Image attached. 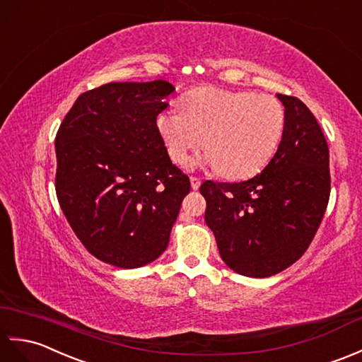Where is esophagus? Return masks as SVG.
I'll use <instances>...</instances> for the list:
<instances>
[{
  "label": "esophagus",
  "mask_w": 362,
  "mask_h": 362,
  "mask_svg": "<svg viewBox=\"0 0 362 362\" xmlns=\"http://www.w3.org/2000/svg\"><path fill=\"white\" fill-rule=\"evenodd\" d=\"M190 186H192V189H194V190L199 189V186H202V180L197 178V176H192V178H190Z\"/></svg>",
  "instance_id": "esophagus-1"
}]
</instances>
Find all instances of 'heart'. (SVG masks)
Returning <instances> with one entry per match:
<instances>
[{"instance_id": "obj_1", "label": "heart", "mask_w": 362, "mask_h": 362, "mask_svg": "<svg viewBox=\"0 0 362 362\" xmlns=\"http://www.w3.org/2000/svg\"><path fill=\"white\" fill-rule=\"evenodd\" d=\"M182 108L156 116L158 134L176 164L204 146L202 163L223 178L243 180L260 172L282 141L285 111L271 94L202 86L184 98Z\"/></svg>"}]
</instances>
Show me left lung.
I'll return each mask as SVG.
<instances>
[{
  "mask_svg": "<svg viewBox=\"0 0 362 362\" xmlns=\"http://www.w3.org/2000/svg\"><path fill=\"white\" fill-rule=\"evenodd\" d=\"M277 99L285 107V130L263 172L242 182L206 181L199 189L223 262L255 279L300 259L330 198V153L316 117L297 98Z\"/></svg>",
  "mask_w": 362,
  "mask_h": 362,
  "instance_id": "1",
  "label": "left lung"
}]
</instances>
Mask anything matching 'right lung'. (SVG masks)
<instances>
[{
  "label": "right lung",
  "mask_w": 362,
  "mask_h": 362,
  "mask_svg": "<svg viewBox=\"0 0 362 362\" xmlns=\"http://www.w3.org/2000/svg\"><path fill=\"white\" fill-rule=\"evenodd\" d=\"M175 86L113 82L80 94L55 138L63 214L95 259L133 269L165 251L190 181L156 130Z\"/></svg>",
  "instance_id": "add662e5"
}]
</instances>
